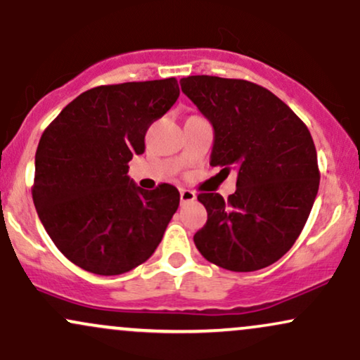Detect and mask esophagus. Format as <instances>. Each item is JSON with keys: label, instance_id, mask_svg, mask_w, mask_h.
<instances>
[{"label": "esophagus", "instance_id": "esophagus-1", "mask_svg": "<svg viewBox=\"0 0 360 360\" xmlns=\"http://www.w3.org/2000/svg\"><path fill=\"white\" fill-rule=\"evenodd\" d=\"M181 203L186 205V203H193L194 200H196V194L193 191H189V189H181Z\"/></svg>", "mask_w": 360, "mask_h": 360}]
</instances>
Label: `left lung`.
Masks as SVG:
<instances>
[{"mask_svg": "<svg viewBox=\"0 0 360 360\" xmlns=\"http://www.w3.org/2000/svg\"><path fill=\"white\" fill-rule=\"evenodd\" d=\"M181 89L213 127L210 166L237 172L226 201L218 193L198 196L208 220L194 233L196 249L223 269H264L291 249L315 203L320 171L309 130L254 82L189 76Z\"/></svg>", "mask_w": 360, "mask_h": 360, "instance_id": "1", "label": "left lung"}]
</instances>
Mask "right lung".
I'll return each instance as SVG.
<instances>
[{"mask_svg":"<svg viewBox=\"0 0 360 360\" xmlns=\"http://www.w3.org/2000/svg\"><path fill=\"white\" fill-rule=\"evenodd\" d=\"M179 98L176 77L98 86L79 94L45 128L35 154L34 205L56 247L100 276L131 271L154 254L179 191H152L128 177L146 150L148 127Z\"/></svg>","mask_w":360,"mask_h":360,"instance_id":"add662e5","label":"right lung"}]
</instances>
